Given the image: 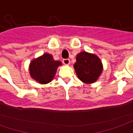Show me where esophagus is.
Here are the masks:
<instances>
[{"mask_svg": "<svg viewBox=\"0 0 133 133\" xmlns=\"http://www.w3.org/2000/svg\"><path fill=\"white\" fill-rule=\"evenodd\" d=\"M63 63H64L65 65H66V66L70 65V59H63Z\"/></svg>", "mask_w": 133, "mask_h": 133, "instance_id": "1", "label": "esophagus"}]
</instances>
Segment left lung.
Returning a JSON list of instances; mask_svg holds the SVG:
<instances>
[{
	"label": "left lung",
	"mask_w": 133,
	"mask_h": 133,
	"mask_svg": "<svg viewBox=\"0 0 133 133\" xmlns=\"http://www.w3.org/2000/svg\"><path fill=\"white\" fill-rule=\"evenodd\" d=\"M79 80L85 84L96 82L101 76L103 65L100 58L95 54L82 51L76 55L73 66Z\"/></svg>",
	"instance_id": "8db88e82"
}]
</instances>
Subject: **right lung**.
Wrapping results in <instances>:
<instances>
[{
	"mask_svg": "<svg viewBox=\"0 0 133 133\" xmlns=\"http://www.w3.org/2000/svg\"><path fill=\"white\" fill-rule=\"evenodd\" d=\"M61 65V61L54 60L53 56L46 52L30 61L29 73L30 77L37 82L46 84L53 80L57 68Z\"/></svg>",
	"mask_w": 133,
	"mask_h": 133,
	"instance_id": "add662e5",
	"label": "right lung"
}]
</instances>
